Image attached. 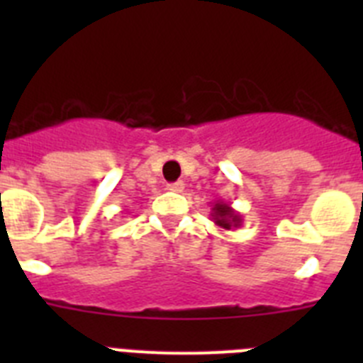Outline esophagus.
I'll use <instances>...</instances> for the list:
<instances>
[{
    "instance_id": "obj_1",
    "label": "esophagus",
    "mask_w": 363,
    "mask_h": 363,
    "mask_svg": "<svg viewBox=\"0 0 363 363\" xmlns=\"http://www.w3.org/2000/svg\"><path fill=\"white\" fill-rule=\"evenodd\" d=\"M185 184L184 182H174V184H169V191L172 192H184Z\"/></svg>"
}]
</instances>
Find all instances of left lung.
<instances>
[{
    "label": "left lung",
    "instance_id": "1",
    "mask_svg": "<svg viewBox=\"0 0 363 363\" xmlns=\"http://www.w3.org/2000/svg\"><path fill=\"white\" fill-rule=\"evenodd\" d=\"M211 220H213L220 229L225 230L238 229L243 223L242 214H240L238 211H234L233 207H230V203H225V201L220 200L214 201V203L211 205Z\"/></svg>",
    "mask_w": 363,
    "mask_h": 363
}]
</instances>
